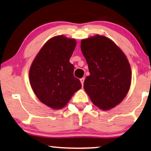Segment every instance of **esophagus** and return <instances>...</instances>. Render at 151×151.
Here are the masks:
<instances>
[{
  "label": "esophagus",
  "instance_id": "esophagus-1",
  "mask_svg": "<svg viewBox=\"0 0 151 151\" xmlns=\"http://www.w3.org/2000/svg\"><path fill=\"white\" fill-rule=\"evenodd\" d=\"M84 80H85V78H81V79H80V81H81V84L83 85V82H84Z\"/></svg>",
  "mask_w": 151,
  "mask_h": 151
}]
</instances>
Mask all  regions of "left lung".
<instances>
[{
	"mask_svg": "<svg viewBox=\"0 0 151 151\" xmlns=\"http://www.w3.org/2000/svg\"><path fill=\"white\" fill-rule=\"evenodd\" d=\"M81 49L90 72L83 83L86 92L101 109L114 107L130 86L132 72L126 56L113 41L101 35L81 40Z\"/></svg>",
	"mask_w": 151,
	"mask_h": 151,
	"instance_id": "1",
	"label": "left lung"
}]
</instances>
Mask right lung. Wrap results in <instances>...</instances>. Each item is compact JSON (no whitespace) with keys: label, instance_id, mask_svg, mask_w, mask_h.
Listing matches in <instances>:
<instances>
[{"label":"right lung","instance_id":"add662e5","mask_svg":"<svg viewBox=\"0 0 151 151\" xmlns=\"http://www.w3.org/2000/svg\"><path fill=\"white\" fill-rule=\"evenodd\" d=\"M76 47L74 39L63 35L52 37L46 42L30 67V83L37 98L53 109L66 105L81 88L74 77V65L70 58Z\"/></svg>","mask_w":151,"mask_h":151}]
</instances>
